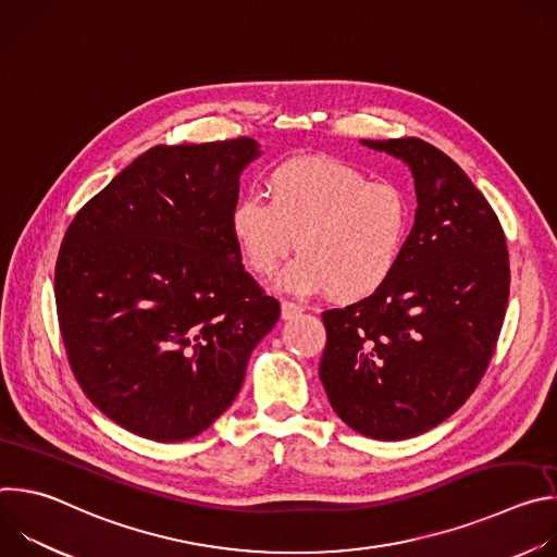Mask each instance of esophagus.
I'll list each match as a JSON object with an SVG mask.
<instances>
[{
    "mask_svg": "<svg viewBox=\"0 0 557 557\" xmlns=\"http://www.w3.org/2000/svg\"><path fill=\"white\" fill-rule=\"evenodd\" d=\"M301 310L304 308L299 304H295V301H288V299L282 301V317H284V320H293V317H297Z\"/></svg>",
    "mask_w": 557,
    "mask_h": 557,
    "instance_id": "34e87169",
    "label": "esophagus"
}]
</instances>
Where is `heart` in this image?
Listing matches in <instances>:
<instances>
[{
  "mask_svg": "<svg viewBox=\"0 0 557 557\" xmlns=\"http://www.w3.org/2000/svg\"><path fill=\"white\" fill-rule=\"evenodd\" d=\"M269 200L240 196L228 228L251 273L269 277L295 249L301 253L282 277L297 295L329 290L352 301L379 290L399 267L412 228L406 191L370 181L329 156L280 163L267 178Z\"/></svg>",
  "mask_w": 557,
  "mask_h": 557,
  "instance_id": "1",
  "label": "heart"
}]
</instances>
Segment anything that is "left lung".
Segmentation results:
<instances>
[{
  "instance_id": "1",
  "label": "left lung",
  "mask_w": 557,
  "mask_h": 557,
  "mask_svg": "<svg viewBox=\"0 0 557 557\" xmlns=\"http://www.w3.org/2000/svg\"><path fill=\"white\" fill-rule=\"evenodd\" d=\"M412 170L417 215L394 275L322 312L320 379L337 417L404 441L451 417L481 383L509 299L505 231L447 153L421 138L361 140Z\"/></svg>"
}]
</instances>
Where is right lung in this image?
<instances>
[{"label":"right lung","mask_w":557,"mask_h":557,"mask_svg":"<svg viewBox=\"0 0 557 557\" xmlns=\"http://www.w3.org/2000/svg\"><path fill=\"white\" fill-rule=\"evenodd\" d=\"M253 138L156 145L70 222L54 267L74 379L158 443L205 432L237 396L280 301L245 271L228 215Z\"/></svg>","instance_id":"1"}]
</instances>
